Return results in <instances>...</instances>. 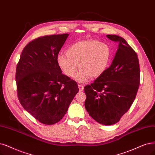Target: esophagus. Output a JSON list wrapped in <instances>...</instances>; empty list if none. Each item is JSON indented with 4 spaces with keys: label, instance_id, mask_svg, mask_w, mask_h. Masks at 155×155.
<instances>
[{
    "label": "esophagus",
    "instance_id": "esophagus-1",
    "mask_svg": "<svg viewBox=\"0 0 155 155\" xmlns=\"http://www.w3.org/2000/svg\"><path fill=\"white\" fill-rule=\"evenodd\" d=\"M78 89H79V91H82L84 90V85H81V84H78Z\"/></svg>",
    "mask_w": 155,
    "mask_h": 155
}]
</instances>
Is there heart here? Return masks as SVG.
I'll use <instances>...</instances> for the list:
<instances>
[{"label": "heart", "instance_id": "1", "mask_svg": "<svg viewBox=\"0 0 155 155\" xmlns=\"http://www.w3.org/2000/svg\"><path fill=\"white\" fill-rule=\"evenodd\" d=\"M112 59V50L107 44L98 40H87L74 43L66 51V55L59 54L57 61L66 76L72 78L78 66L80 71L74 80L85 83L91 78H97L104 74Z\"/></svg>", "mask_w": 155, "mask_h": 155}]
</instances>
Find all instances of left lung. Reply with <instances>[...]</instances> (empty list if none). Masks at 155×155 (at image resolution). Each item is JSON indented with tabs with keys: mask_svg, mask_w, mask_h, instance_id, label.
<instances>
[{
	"mask_svg": "<svg viewBox=\"0 0 155 155\" xmlns=\"http://www.w3.org/2000/svg\"><path fill=\"white\" fill-rule=\"evenodd\" d=\"M107 37L118 43L117 50L105 72L85 86V107L96 122L112 125L133 104L140 84V68L136 52L124 38L117 35Z\"/></svg>",
	"mask_w": 155,
	"mask_h": 155,
	"instance_id": "left-lung-1",
	"label": "left lung"
}]
</instances>
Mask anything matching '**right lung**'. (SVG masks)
<instances>
[{
  "mask_svg": "<svg viewBox=\"0 0 155 155\" xmlns=\"http://www.w3.org/2000/svg\"><path fill=\"white\" fill-rule=\"evenodd\" d=\"M68 36H45L28 43L16 67L20 104L45 124H54L62 119L78 92L77 83L62 73L57 61Z\"/></svg>",
  "mask_w": 155,
  "mask_h": 155,
  "instance_id": "add662e5",
  "label": "right lung"
}]
</instances>
